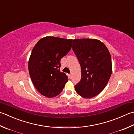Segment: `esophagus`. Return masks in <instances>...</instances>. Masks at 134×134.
<instances>
[{
	"label": "esophagus",
	"instance_id": "1",
	"mask_svg": "<svg viewBox=\"0 0 134 134\" xmlns=\"http://www.w3.org/2000/svg\"><path fill=\"white\" fill-rule=\"evenodd\" d=\"M69 78H72V75L71 74H69Z\"/></svg>",
	"mask_w": 134,
	"mask_h": 134
}]
</instances>
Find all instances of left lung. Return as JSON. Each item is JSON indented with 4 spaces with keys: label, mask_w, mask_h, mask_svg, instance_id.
<instances>
[{
    "label": "left lung",
    "mask_w": 134,
    "mask_h": 134,
    "mask_svg": "<svg viewBox=\"0 0 134 134\" xmlns=\"http://www.w3.org/2000/svg\"><path fill=\"white\" fill-rule=\"evenodd\" d=\"M72 48L81 70V79L75 90L83 98H93L104 90L110 78V54L101 41L93 39H74Z\"/></svg>",
    "instance_id": "8db88e82"
}]
</instances>
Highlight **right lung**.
I'll return each mask as SVG.
<instances>
[{
  "mask_svg": "<svg viewBox=\"0 0 134 134\" xmlns=\"http://www.w3.org/2000/svg\"><path fill=\"white\" fill-rule=\"evenodd\" d=\"M72 39L47 36L40 39L31 52L28 70L34 86L42 95L53 98L63 90L68 77L60 71V60L71 48Z\"/></svg>",
  "mask_w": 134,
  "mask_h": 134,
  "instance_id": "add662e5",
  "label": "right lung"
}]
</instances>
